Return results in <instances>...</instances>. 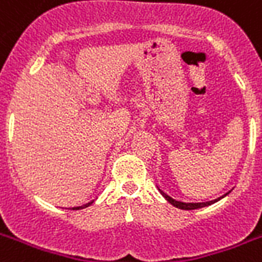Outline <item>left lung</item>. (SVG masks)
Returning <instances> with one entry per match:
<instances>
[{"mask_svg": "<svg viewBox=\"0 0 262 262\" xmlns=\"http://www.w3.org/2000/svg\"><path fill=\"white\" fill-rule=\"evenodd\" d=\"M160 194L163 195L164 199L167 200L168 203L171 204V205H174L175 208H179V209H185V211H191V209H199V208H204V207H208V205H212V204H215L217 203L219 200H222L223 197H226V195L230 193H226V194H223L222 197H219V199H215V200H212V201H205V203H182V201H177V200H174L172 197H170L168 194H166L163 190H160Z\"/></svg>", "mask_w": 262, "mask_h": 262, "instance_id": "left-lung-1", "label": "left lung"}]
</instances>
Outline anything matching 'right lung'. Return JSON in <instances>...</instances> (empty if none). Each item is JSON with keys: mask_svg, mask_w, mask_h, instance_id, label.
I'll list each match as a JSON object with an SVG mask.
<instances>
[{"mask_svg": "<svg viewBox=\"0 0 262 262\" xmlns=\"http://www.w3.org/2000/svg\"><path fill=\"white\" fill-rule=\"evenodd\" d=\"M94 203V201H90V203H87V204H83V205H80V207H73L72 208V209H75V211H77V209H83V208H87V207H90L91 204Z\"/></svg>", "mask_w": 262, "mask_h": 262, "instance_id": "add662e5", "label": "right lung"}]
</instances>
